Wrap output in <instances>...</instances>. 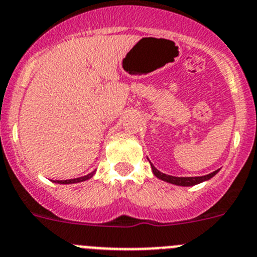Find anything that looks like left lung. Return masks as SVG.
Returning a JSON list of instances; mask_svg holds the SVG:
<instances>
[{"instance_id":"1","label":"left lung","mask_w":257,"mask_h":257,"mask_svg":"<svg viewBox=\"0 0 257 257\" xmlns=\"http://www.w3.org/2000/svg\"><path fill=\"white\" fill-rule=\"evenodd\" d=\"M152 169H153V173L157 176L158 178H161V180L166 181V182L169 183H173V185H178V186H194L197 185V183L202 182V181H206V180H210L213 176H215L218 173V171H214L213 173L210 175H206V176H201V177H173V176H168V175H164L162 172L158 171L154 166L152 164Z\"/></svg>"}]
</instances>
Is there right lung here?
Segmentation results:
<instances>
[{
    "mask_svg": "<svg viewBox=\"0 0 257 257\" xmlns=\"http://www.w3.org/2000/svg\"><path fill=\"white\" fill-rule=\"evenodd\" d=\"M94 175V172H91V173H89V175L84 176V177H79V178H74V180H66V181H57L58 183H77V182H82V181L85 180H89V178H91V176Z\"/></svg>",
    "mask_w": 257,
    "mask_h": 257,
    "instance_id": "add662e5",
    "label": "right lung"
}]
</instances>
